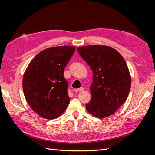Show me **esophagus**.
Here are the masks:
<instances>
[{
    "label": "esophagus",
    "instance_id": "34e87169",
    "mask_svg": "<svg viewBox=\"0 0 155 155\" xmlns=\"http://www.w3.org/2000/svg\"><path fill=\"white\" fill-rule=\"evenodd\" d=\"M83 90H84L83 88H79L75 89V91H76V92H81V91H83Z\"/></svg>",
    "mask_w": 155,
    "mask_h": 155
}]
</instances>
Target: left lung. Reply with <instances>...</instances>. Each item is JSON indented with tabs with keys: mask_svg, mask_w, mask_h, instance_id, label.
Segmentation results:
<instances>
[{
	"mask_svg": "<svg viewBox=\"0 0 155 155\" xmlns=\"http://www.w3.org/2000/svg\"><path fill=\"white\" fill-rule=\"evenodd\" d=\"M93 72L92 97L86 104L89 113L104 118L115 113L128 97L131 78L125 59L118 51L104 45L78 48Z\"/></svg>",
	"mask_w": 155,
	"mask_h": 155,
	"instance_id": "left-lung-1",
	"label": "left lung"
}]
</instances>
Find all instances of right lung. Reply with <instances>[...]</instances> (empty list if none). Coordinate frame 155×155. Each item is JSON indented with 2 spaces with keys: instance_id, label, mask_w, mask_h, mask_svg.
Listing matches in <instances>:
<instances>
[{
  "instance_id": "right-lung-1",
  "label": "right lung",
  "mask_w": 155,
  "mask_h": 155,
  "mask_svg": "<svg viewBox=\"0 0 155 155\" xmlns=\"http://www.w3.org/2000/svg\"><path fill=\"white\" fill-rule=\"evenodd\" d=\"M76 47L60 46L41 51L26 68L22 88L28 104L42 118H57L69 104L64 69Z\"/></svg>"
}]
</instances>
